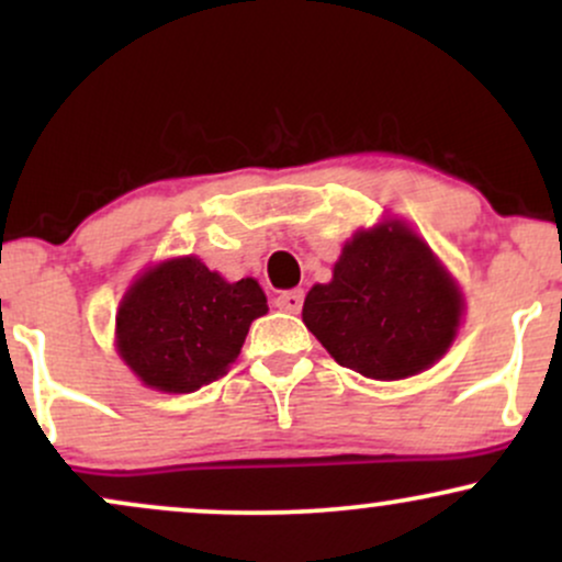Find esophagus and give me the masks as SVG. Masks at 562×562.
<instances>
[{"instance_id": "34e87169", "label": "esophagus", "mask_w": 562, "mask_h": 562, "mask_svg": "<svg viewBox=\"0 0 562 562\" xmlns=\"http://www.w3.org/2000/svg\"><path fill=\"white\" fill-rule=\"evenodd\" d=\"M274 306L280 308V312H288V314H299L301 306H303V290L295 288V290H285V293H280L274 299Z\"/></svg>"}]
</instances>
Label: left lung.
Segmentation results:
<instances>
[{"label":"left lung","mask_w":562,"mask_h":562,"mask_svg":"<svg viewBox=\"0 0 562 562\" xmlns=\"http://www.w3.org/2000/svg\"><path fill=\"white\" fill-rule=\"evenodd\" d=\"M460 288L434 250L402 222L359 229L333 280L303 301L308 327L340 367L372 380H402L447 353L460 327Z\"/></svg>","instance_id":"left-lung-1"}]
</instances>
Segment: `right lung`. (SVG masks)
Masks as SVG:
<instances>
[{
	"mask_svg": "<svg viewBox=\"0 0 562 562\" xmlns=\"http://www.w3.org/2000/svg\"><path fill=\"white\" fill-rule=\"evenodd\" d=\"M269 312L254 277L227 282L195 256L147 269L115 314V348L142 383L192 393L235 362L250 322Z\"/></svg>",
	"mask_w": 562,
	"mask_h": 562,
	"instance_id": "right-lung-1",
	"label": "right lung"
}]
</instances>
